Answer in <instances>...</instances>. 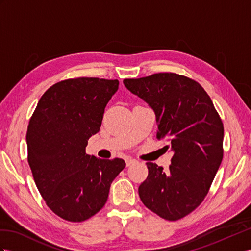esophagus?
Returning a JSON list of instances; mask_svg holds the SVG:
<instances>
[{"label": "esophagus", "instance_id": "esophagus-1", "mask_svg": "<svg viewBox=\"0 0 251 251\" xmlns=\"http://www.w3.org/2000/svg\"><path fill=\"white\" fill-rule=\"evenodd\" d=\"M125 161H126V165H127V166H129L130 164H132V163L136 162V160L132 159V158H126V159H125Z\"/></svg>", "mask_w": 251, "mask_h": 251}]
</instances>
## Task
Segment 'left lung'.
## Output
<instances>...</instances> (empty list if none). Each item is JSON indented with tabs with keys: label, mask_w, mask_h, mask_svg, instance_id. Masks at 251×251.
I'll return each mask as SVG.
<instances>
[{
	"label": "left lung",
	"mask_w": 251,
	"mask_h": 251,
	"mask_svg": "<svg viewBox=\"0 0 251 251\" xmlns=\"http://www.w3.org/2000/svg\"><path fill=\"white\" fill-rule=\"evenodd\" d=\"M125 87L155 111L157 138L174 155L169 171L147 162L139 196L166 221L187 216L202 202L223 160L224 125L210 96L195 80L176 73L124 79Z\"/></svg>",
	"instance_id": "obj_1"
}]
</instances>
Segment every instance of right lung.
Returning <instances> with one entry per match:
<instances>
[{
	"mask_svg": "<svg viewBox=\"0 0 251 251\" xmlns=\"http://www.w3.org/2000/svg\"><path fill=\"white\" fill-rule=\"evenodd\" d=\"M118 79L79 77L55 83L41 96L26 132L28 164L48 207L69 222H83L104 207L123 159L86 153L100 131Z\"/></svg>",
	"mask_w": 251,
	"mask_h": 251,
	"instance_id": "1",
	"label": "right lung"
}]
</instances>
